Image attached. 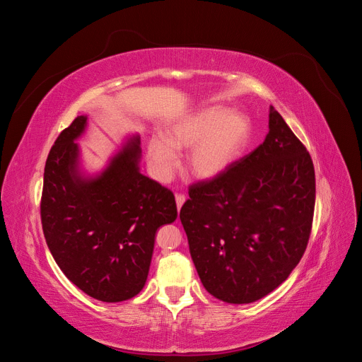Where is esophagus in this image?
Wrapping results in <instances>:
<instances>
[{
	"instance_id": "obj_1",
	"label": "esophagus",
	"mask_w": 362,
	"mask_h": 362,
	"mask_svg": "<svg viewBox=\"0 0 362 362\" xmlns=\"http://www.w3.org/2000/svg\"><path fill=\"white\" fill-rule=\"evenodd\" d=\"M175 201H177V208H178V211H180L181 206L185 202V196L184 194H177V196H175Z\"/></svg>"
}]
</instances>
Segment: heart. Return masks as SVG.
<instances>
[{
    "label": "heart",
    "instance_id": "b5f03b06",
    "mask_svg": "<svg viewBox=\"0 0 362 362\" xmlns=\"http://www.w3.org/2000/svg\"><path fill=\"white\" fill-rule=\"evenodd\" d=\"M249 137L250 120L245 113L213 105L170 124L164 139L149 137L146 160L152 175L168 182L178 164V152L190 149L187 170L198 180H213L238 158Z\"/></svg>",
    "mask_w": 362,
    "mask_h": 362
}]
</instances>
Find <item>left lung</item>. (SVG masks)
<instances>
[{"label": "left lung", "instance_id": "left-lung-1", "mask_svg": "<svg viewBox=\"0 0 362 362\" xmlns=\"http://www.w3.org/2000/svg\"><path fill=\"white\" fill-rule=\"evenodd\" d=\"M189 194L180 218L202 286L216 299L255 302L299 264L313 223L314 166L273 107L264 141Z\"/></svg>", "mask_w": 362, "mask_h": 362}]
</instances>
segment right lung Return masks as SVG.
<instances>
[{
  "mask_svg": "<svg viewBox=\"0 0 362 362\" xmlns=\"http://www.w3.org/2000/svg\"><path fill=\"white\" fill-rule=\"evenodd\" d=\"M78 116L51 148L40 204L47 245L66 278L90 298L122 302L145 287L157 229L177 218L170 190L140 172V136L128 134L105 166L84 168Z\"/></svg>",
  "mask_w": 362,
  "mask_h": 362,
  "instance_id": "right-lung-1",
  "label": "right lung"
}]
</instances>
